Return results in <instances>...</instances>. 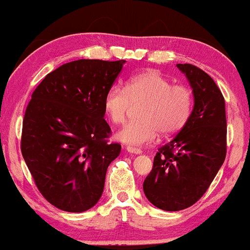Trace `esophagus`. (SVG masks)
<instances>
[{"label": "esophagus", "mask_w": 250, "mask_h": 250, "mask_svg": "<svg viewBox=\"0 0 250 250\" xmlns=\"http://www.w3.org/2000/svg\"><path fill=\"white\" fill-rule=\"evenodd\" d=\"M125 150L128 151V153H130V154H136V155H139V154H142V150L140 148H134V147H130V146H128L127 148H125Z\"/></svg>", "instance_id": "34e87169"}]
</instances>
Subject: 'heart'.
<instances>
[{
    "label": "heart",
    "instance_id": "1",
    "mask_svg": "<svg viewBox=\"0 0 250 250\" xmlns=\"http://www.w3.org/2000/svg\"><path fill=\"white\" fill-rule=\"evenodd\" d=\"M145 101L140 108L141 120L128 122L117 133V139L129 146L151 143L163 135H173L185 127L193 109L190 89L171 84L170 80L155 70L135 74L125 88L114 85L107 91L103 107L110 121L121 125L131 104Z\"/></svg>",
    "mask_w": 250,
    "mask_h": 250
}]
</instances>
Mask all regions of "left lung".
I'll return each instance as SVG.
<instances>
[{
	"mask_svg": "<svg viewBox=\"0 0 250 250\" xmlns=\"http://www.w3.org/2000/svg\"><path fill=\"white\" fill-rule=\"evenodd\" d=\"M193 89L194 108L187 123L159 149L143 191L167 211L197 202L216 176L227 153L225 99L214 80L193 64H176Z\"/></svg>",
	"mask_w": 250,
	"mask_h": 250,
	"instance_id": "1",
	"label": "left lung"
}]
</instances>
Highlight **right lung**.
<instances>
[{"instance_id": "add662e5", "label": "right lung", "mask_w": 250, "mask_h": 250, "mask_svg": "<svg viewBox=\"0 0 250 250\" xmlns=\"http://www.w3.org/2000/svg\"><path fill=\"white\" fill-rule=\"evenodd\" d=\"M125 62L65 63L43 79L25 109L22 156L40 193L61 210L94 207L108 166L121 151V145L107 141L103 101Z\"/></svg>"}]
</instances>
